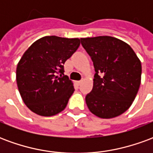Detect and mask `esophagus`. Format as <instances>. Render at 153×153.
Here are the masks:
<instances>
[{
  "label": "esophagus",
  "instance_id": "esophagus-1",
  "mask_svg": "<svg viewBox=\"0 0 153 153\" xmlns=\"http://www.w3.org/2000/svg\"><path fill=\"white\" fill-rule=\"evenodd\" d=\"M82 83V80H79V81H77V83H78V84H79V85L80 83Z\"/></svg>",
  "mask_w": 153,
  "mask_h": 153
}]
</instances>
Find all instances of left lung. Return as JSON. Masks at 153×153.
Returning a JSON list of instances; mask_svg holds the SVG:
<instances>
[{"instance_id":"1","label":"left lung","mask_w":153,"mask_h":153,"mask_svg":"<svg viewBox=\"0 0 153 153\" xmlns=\"http://www.w3.org/2000/svg\"><path fill=\"white\" fill-rule=\"evenodd\" d=\"M93 60V90L85 97L91 112L102 119L126 111L141 83V62L129 45L110 36L81 38Z\"/></svg>"}]
</instances>
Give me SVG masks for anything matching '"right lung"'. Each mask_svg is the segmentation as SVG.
I'll return each instance as SVG.
<instances>
[{"label":"right lung","mask_w":153,"mask_h":153,"mask_svg":"<svg viewBox=\"0 0 153 153\" xmlns=\"http://www.w3.org/2000/svg\"><path fill=\"white\" fill-rule=\"evenodd\" d=\"M80 45L79 38L47 36L32 44L16 69L19 91L33 112L51 116L62 111L73 94L64 64Z\"/></svg>","instance_id":"add662e5"}]
</instances>
